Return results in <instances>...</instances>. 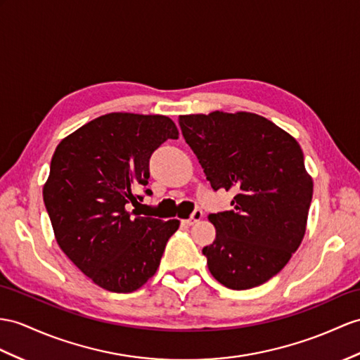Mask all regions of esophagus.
Masks as SVG:
<instances>
[{"label": "esophagus", "instance_id": "esophagus-1", "mask_svg": "<svg viewBox=\"0 0 360 360\" xmlns=\"http://www.w3.org/2000/svg\"><path fill=\"white\" fill-rule=\"evenodd\" d=\"M201 218H203V210H201V209H195L194 212L191 214V217L188 218V220H185V223H186L188 226H192V224H195L197 221H200Z\"/></svg>", "mask_w": 360, "mask_h": 360}]
</instances>
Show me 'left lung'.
<instances>
[{
    "label": "left lung",
    "instance_id": "8db88e82",
    "mask_svg": "<svg viewBox=\"0 0 360 360\" xmlns=\"http://www.w3.org/2000/svg\"><path fill=\"white\" fill-rule=\"evenodd\" d=\"M183 137L214 191H235L232 209L210 214L217 236L203 248L218 283L248 290L267 283L304 238L313 197L300 143L253 112L180 116Z\"/></svg>",
    "mask_w": 360,
    "mask_h": 360
}]
</instances>
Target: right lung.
<instances>
[{"mask_svg": "<svg viewBox=\"0 0 360 360\" xmlns=\"http://www.w3.org/2000/svg\"><path fill=\"white\" fill-rule=\"evenodd\" d=\"M179 129L166 116L110 112L65 137L51 157L44 205L56 241L94 284L131 293L159 269L179 220L129 212L146 189L153 153Z\"/></svg>", "mask_w": 360, "mask_h": 360, "instance_id": "add662e5", "label": "right lung"}]
</instances>
